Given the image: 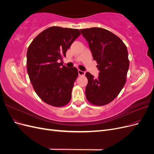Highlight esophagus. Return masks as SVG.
<instances>
[{"label":"esophagus","instance_id":"esophagus-1","mask_svg":"<svg viewBox=\"0 0 154 154\" xmlns=\"http://www.w3.org/2000/svg\"><path fill=\"white\" fill-rule=\"evenodd\" d=\"M85 72L81 71V70H78V74L79 75H85Z\"/></svg>","mask_w":154,"mask_h":154}]
</instances>
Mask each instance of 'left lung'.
<instances>
[{
	"label": "left lung",
	"mask_w": 154,
	"mask_h": 154,
	"mask_svg": "<svg viewBox=\"0 0 154 154\" xmlns=\"http://www.w3.org/2000/svg\"><path fill=\"white\" fill-rule=\"evenodd\" d=\"M80 31L100 71L97 78L85 74V96L92 104L105 105L118 96L126 83L129 68L127 48L118 36L106 29L91 27Z\"/></svg>",
	"instance_id": "obj_1"
}]
</instances>
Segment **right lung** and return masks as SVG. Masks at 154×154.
Wrapping results in <instances>:
<instances>
[{"label":"right lung","instance_id":"1","mask_svg":"<svg viewBox=\"0 0 154 154\" xmlns=\"http://www.w3.org/2000/svg\"><path fill=\"white\" fill-rule=\"evenodd\" d=\"M81 35L77 29L49 27L36 36L27 51V69L35 92L50 105L62 106L71 99L76 67L63 66L62 57Z\"/></svg>","mask_w":154,"mask_h":154}]
</instances>
